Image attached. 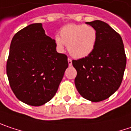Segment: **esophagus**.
Instances as JSON below:
<instances>
[{
  "label": "esophagus",
  "instance_id": "1",
  "mask_svg": "<svg viewBox=\"0 0 131 131\" xmlns=\"http://www.w3.org/2000/svg\"><path fill=\"white\" fill-rule=\"evenodd\" d=\"M68 62H69V66H71L72 65V60H71L70 58L68 59Z\"/></svg>",
  "mask_w": 131,
  "mask_h": 131
}]
</instances>
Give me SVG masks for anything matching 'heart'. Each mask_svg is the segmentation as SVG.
I'll return each instance as SVG.
<instances>
[{
  "mask_svg": "<svg viewBox=\"0 0 131 131\" xmlns=\"http://www.w3.org/2000/svg\"><path fill=\"white\" fill-rule=\"evenodd\" d=\"M55 42L60 50L67 45L71 55L80 59L87 57L95 48L97 32L91 25L69 24L61 29L60 37L57 36Z\"/></svg>",
  "mask_w": 131,
  "mask_h": 131,
  "instance_id": "1",
  "label": "heart"
}]
</instances>
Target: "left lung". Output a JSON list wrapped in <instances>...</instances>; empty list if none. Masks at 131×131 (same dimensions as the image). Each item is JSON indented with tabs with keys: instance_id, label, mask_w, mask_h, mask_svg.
<instances>
[{
	"instance_id": "left-lung-1",
	"label": "left lung",
	"mask_w": 131,
	"mask_h": 131,
	"mask_svg": "<svg viewBox=\"0 0 131 131\" xmlns=\"http://www.w3.org/2000/svg\"><path fill=\"white\" fill-rule=\"evenodd\" d=\"M87 24L97 32V42L87 57L72 60L77 70L75 86L83 98L92 102L104 101L119 88L126 66L121 36L108 24L95 20Z\"/></svg>"
}]
</instances>
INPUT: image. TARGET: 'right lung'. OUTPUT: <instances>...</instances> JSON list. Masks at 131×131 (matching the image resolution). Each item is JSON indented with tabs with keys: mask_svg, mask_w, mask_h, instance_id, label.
<instances>
[{
	"mask_svg": "<svg viewBox=\"0 0 131 131\" xmlns=\"http://www.w3.org/2000/svg\"><path fill=\"white\" fill-rule=\"evenodd\" d=\"M54 39L48 36L41 23L32 24L15 33L9 48L6 74L18 100L41 106L55 95L68 57L56 51Z\"/></svg>",
	"mask_w": 131,
	"mask_h": 131,
	"instance_id": "right-lung-1",
	"label": "right lung"
}]
</instances>
